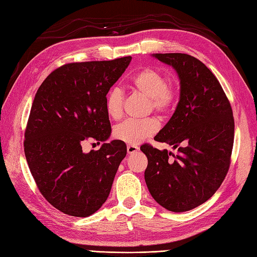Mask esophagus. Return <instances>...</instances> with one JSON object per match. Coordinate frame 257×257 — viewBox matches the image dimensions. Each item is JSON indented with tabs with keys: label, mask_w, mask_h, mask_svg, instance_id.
Returning <instances> with one entry per match:
<instances>
[{
	"label": "esophagus",
	"mask_w": 257,
	"mask_h": 257,
	"mask_svg": "<svg viewBox=\"0 0 257 257\" xmlns=\"http://www.w3.org/2000/svg\"><path fill=\"white\" fill-rule=\"evenodd\" d=\"M139 151H140L139 146H136V145H127V153L130 154V155L138 153Z\"/></svg>",
	"instance_id": "obj_1"
}]
</instances>
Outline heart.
<instances>
[{
  "label": "heart",
  "instance_id": "heart-1",
  "mask_svg": "<svg viewBox=\"0 0 257 257\" xmlns=\"http://www.w3.org/2000/svg\"><path fill=\"white\" fill-rule=\"evenodd\" d=\"M132 88L140 94L150 99V109L165 113L172 109L176 101V90L167 82L166 76L155 68H144L132 79ZM123 91L113 88L105 95V112L113 119L123 114ZM158 123L154 118L126 119L113 130L114 138L127 144H138L141 141L155 134Z\"/></svg>",
  "mask_w": 257,
  "mask_h": 257
}]
</instances>
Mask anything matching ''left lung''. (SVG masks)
Listing matches in <instances>:
<instances>
[{
    "label": "left lung",
    "mask_w": 257,
    "mask_h": 257,
    "mask_svg": "<svg viewBox=\"0 0 257 257\" xmlns=\"http://www.w3.org/2000/svg\"><path fill=\"white\" fill-rule=\"evenodd\" d=\"M172 66L180 83L179 101L154 140L177 154L145 144V182L152 197L173 212L206 202L219 189L230 167L234 118L226 95L209 68L187 54H153Z\"/></svg>",
    "instance_id": "8db88e82"
}]
</instances>
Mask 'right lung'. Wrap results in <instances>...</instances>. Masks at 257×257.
Returning <instances> with one entry per match:
<instances>
[{"label":"right lung","instance_id":"obj_1","mask_svg":"<svg viewBox=\"0 0 257 257\" xmlns=\"http://www.w3.org/2000/svg\"><path fill=\"white\" fill-rule=\"evenodd\" d=\"M132 57L75 62L54 70L34 98L25 131L24 152L45 199L61 212L85 218L110 195L114 177L126 155L124 142L111 135L105 95ZM103 141L83 153V141Z\"/></svg>","mask_w":257,"mask_h":257}]
</instances>
